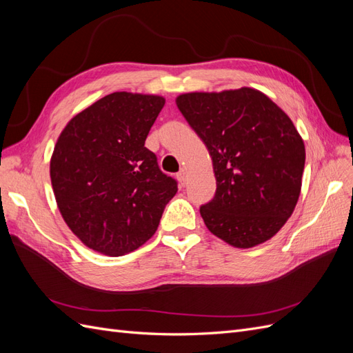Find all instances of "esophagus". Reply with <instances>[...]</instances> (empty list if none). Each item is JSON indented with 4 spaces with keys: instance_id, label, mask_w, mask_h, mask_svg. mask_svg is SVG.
<instances>
[{
    "instance_id": "1",
    "label": "esophagus",
    "mask_w": 353,
    "mask_h": 353,
    "mask_svg": "<svg viewBox=\"0 0 353 353\" xmlns=\"http://www.w3.org/2000/svg\"><path fill=\"white\" fill-rule=\"evenodd\" d=\"M176 179L179 181V184L184 187V184H185V179H187V172H185V170H184V169H181V170H179V172L176 174Z\"/></svg>"
}]
</instances>
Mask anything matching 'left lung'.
Segmentation results:
<instances>
[{"instance_id": "obj_1", "label": "left lung", "mask_w": 353, "mask_h": 353, "mask_svg": "<svg viewBox=\"0 0 353 353\" xmlns=\"http://www.w3.org/2000/svg\"><path fill=\"white\" fill-rule=\"evenodd\" d=\"M175 101L212 157L216 193L200 208L208 230L239 249L272 239L302 188L305 144L290 117L249 87Z\"/></svg>"}]
</instances>
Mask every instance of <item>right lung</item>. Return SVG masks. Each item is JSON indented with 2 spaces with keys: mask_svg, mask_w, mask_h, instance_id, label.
I'll return each mask as SVG.
<instances>
[{
  "mask_svg": "<svg viewBox=\"0 0 353 353\" xmlns=\"http://www.w3.org/2000/svg\"><path fill=\"white\" fill-rule=\"evenodd\" d=\"M162 95L113 92L65 126L50 160L57 208L87 248L123 256L153 237L176 181L144 147Z\"/></svg>",
  "mask_w": 353,
  "mask_h": 353,
  "instance_id": "1",
  "label": "right lung"
}]
</instances>
